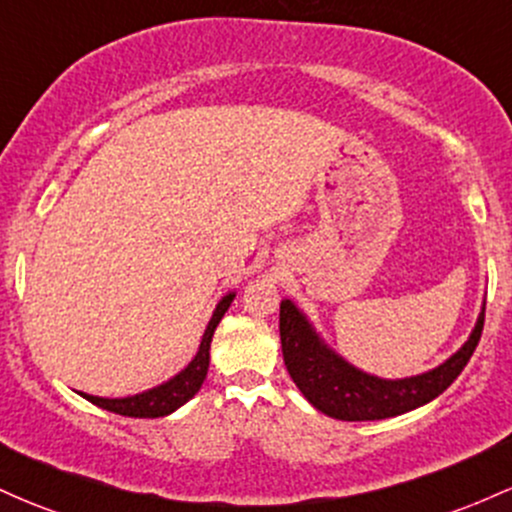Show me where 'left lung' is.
Instances as JSON below:
<instances>
[{"instance_id": "1", "label": "left lung", "mask_w": 512, "mask_h": 512, "mask_svg": "<svg viewBox=\"0 0 512 512\" xmlns=\"http://www.w3.org/2000/svg\"><path fill=\"white\" fill-rule=\"evenodd\" d=\"M484 311L486 303L481 306L469 338L445 362L423 374L384 379L347 362L325 342L311 318L294 301L282 299L279 335H282L284 364L306 401L330 418L350 420V423L396 418L435 401L462 374L481 340Z\"/></svg>"}]
</instances>
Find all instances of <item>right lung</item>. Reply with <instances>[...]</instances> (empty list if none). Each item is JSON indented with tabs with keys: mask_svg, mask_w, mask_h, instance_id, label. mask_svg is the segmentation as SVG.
<instances>
[{
	"mask_svg": "<svg viewBox=\"0 0 512 512\" xmlns=\"http://www.w3.org/2000/svg\"><path fill=\"white\" fill-rule=\"evenodd\" d=\"M235 299V291H228L221 301L213 308V316L206 325L204 335H201L199 352H196L192 362L172 376V379L162 381V384L153 386V389H145L133 396L123 398H104V396H92V393H82V398H87L94 406L104 408V411L126 415V418H162V415H170L182 408L189 398H194L199 393L201 384H204L206 374H209V362H211V340L216 333L218 323L226 316L230 303Z\"/></svg>",
	"mask_w": 512,
	"mask_h": 512,
	"instance_id": "obj_1",
	"label": "right lung"
}]
</instances>
